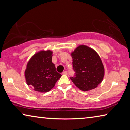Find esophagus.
Segmentation results:
<instances>
[{
	"mask_svg": "<svg viewBox=\"0 0 130 130\" xmlns=\"http://www.w3.org/2000/svg\"><path fill=\"white\" fill-rule=\"evenodd\" d=\"M62 74H64V75H67V74H68V72H67V71H66V70H65V71L63 72Z\"/></svg>",
	"mask_w": 130,
	"mask_h": 130,
	"instance_id": "esophagus-1",
	"label": "esophagus"
}]
</instances>
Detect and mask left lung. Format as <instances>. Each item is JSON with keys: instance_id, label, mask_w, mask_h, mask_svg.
<instances>
[{"instance_id": "left-lung-1", "label": "left lung", "mask_w": 130, "mask_h": 130, "mask_svg": "<svg viewBox=\"0 0 130 130\" xmlns=\"http://www.w3.org/2000/svg\"><path fill=\"white\" fill-rule=\"evenodd\" d=\"M74 76L70 78L83 91L93 89L102 82L104 68L98 53L89 47L81 45L71 54Z\"/></svg>"}]
</instances>
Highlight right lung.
Segmentation results:
<instances>
[{"label": "right lung", "mask_w": 130, "mask_h": 130, "mask_svg": "<svg viewBox=\"0 0 130 130\" xmlns=\"http://www.w3.org/2000/svg\"><path fill=\"white\" fill-rule=\"evenodd\" d=\"M52 57L51 51L43 50L34 54L28 62L25 70L26 82L34 91L49 92L62 76L57 72Z\"/></svg>", "instance_id": "1"}]
</instances>
